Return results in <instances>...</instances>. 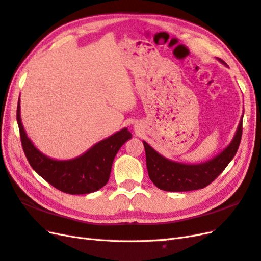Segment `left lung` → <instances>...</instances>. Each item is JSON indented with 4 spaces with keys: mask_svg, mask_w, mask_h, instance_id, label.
I'll return each instance as SVG.
<instances>
[{
    "mask_svg": "<svg viewBox=\"0 0 261 261\" xmlns=\"http://www.w3.org/2000/svg\"><path fill=\"white\" fill-rule=\"evenodd\" d=\"M218 61L226 65L222 59ZM243 117L230 143L208 161L198 164H186L172 161L160 154L154 149L143 141L146 168L149 177L156 188L166 192H188L204 189L211 184L235 156L242 140Z\"/></svg>",
    "mask_w": 261,
    "mask_h": 261,
    "instance_id": "left-lung-1",
    "label": "left lung"
}]
</instances>
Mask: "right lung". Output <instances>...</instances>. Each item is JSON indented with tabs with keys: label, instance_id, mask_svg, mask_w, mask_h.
Segmentation results:
<instances>
[{
	"label": "right lung",
	"instance_id": "right-lung-1",
	"mask_svg": "<svg viewBox=\"0 0 261 261\" xmlns=\"http://www.w3.org/2000/svg\"><path fill=\"white\" fill-rule=\"evenodd\" d=\"M22 146L28 161L38 175L57 190L68 194H89L108 183L112 162L120 148L132 138L124 128L93 144L82 155L70 160H55L39 151L25 132L19 99L16 112Z\"/></svg>",
	"mask_w": 261,
	"mask_h": 261
}]
</instances>
